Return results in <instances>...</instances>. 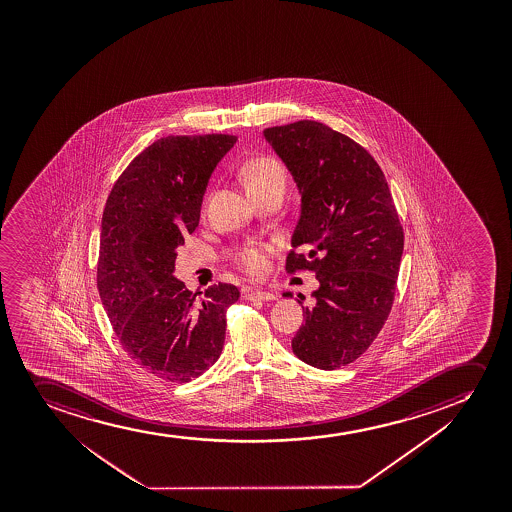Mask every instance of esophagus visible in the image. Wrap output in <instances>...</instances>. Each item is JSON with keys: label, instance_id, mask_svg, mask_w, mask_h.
Listing matches in <instances>:
<instances>
[{"label": "esophagus", "instance_id": "34e87169", "mask_svg": "<svg viewBox=\"0 0 512 512\" xmlns=\"http://www.w3.org/2000/svg\"><path fill=\"white\" fill-rule=\"evenodd\" d=\"M244 297L247 300H273L275 299V294H271V292H265V290H254V288H247L246 292H244Z\"/></svg>", "mask_w": 512, "mask_h": 512}]
</instances>
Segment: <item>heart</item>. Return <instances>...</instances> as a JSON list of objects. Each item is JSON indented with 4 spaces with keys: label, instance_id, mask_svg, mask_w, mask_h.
Instances as JSON below:
<instances>
[{
    "label": "heart",
    "instance_id": "b5f03b06",
    "mask_svg": "<svg viewBox=\"0 0 512 512\" xmlns=\"http://www.w3.org/2000/svg\"><path fill=\"white\" fill-rule=\"evenodd\" d=\"M242 177L251 196L285 184L283 167L273 157L249 160L242 171ZM275 253H277L275 244H256V246L246 247L244 251L237 254L235 265L249 277H263L270 268V258Z\"/></svg>",
    "mask_w": 512,
    "mask_h": 512
}]
</instances>
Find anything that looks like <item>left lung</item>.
Segmentation results:
<instances>
[{
    "label": "left lung",
    "instance_id": "obj_1",
    "mask_svg": "<svg viewBox=\"0 0 512 512\" xmlns=\"http://www.w3.org/2000/svg\"><path fill=\"white\" fill-rule=\"evenodd\" d=\"M265 138L302 200L285 270L314 271L319 280L292 350L333 371L359 359L388 319L403 227L381 167L357 141L309 119L266 128Z\"/></svg>",
    "mask_w": 512,
    "mask_h": 512
}]
</instances>
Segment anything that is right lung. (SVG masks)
<instances>
[{
  "instance_id": "add662e5",
  "label": "right lung",
  "mask_w": 512,
  "mask_h": 512,
  "mask_svg": "<svg viewBox=\"0 0 512 512\" xmlns=\"http://www.w3.org/2000/svg\"><path fill=\"white\" fill-rule=\"evenodd\" d=\"M237 136H164L112 186L102 215L97 288L124 352L141 369L188 382L217 362L225 314L239 288L189 292L174 273L176 247L200 222L206 184Z\"/></svg>"
}]
</instances>
